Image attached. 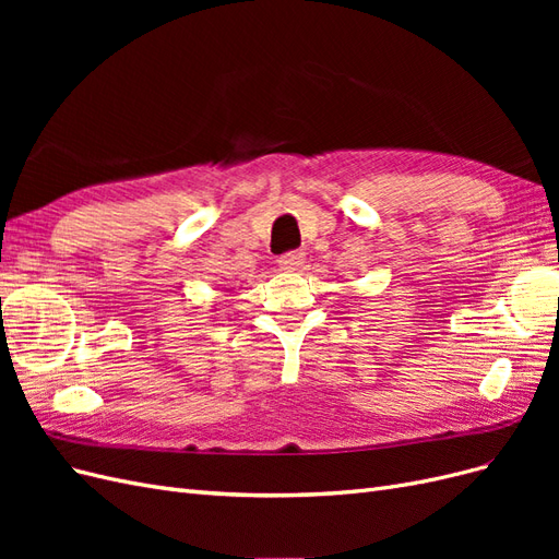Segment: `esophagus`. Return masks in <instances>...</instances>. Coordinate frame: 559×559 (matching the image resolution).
Here are the masks:
<instances>
[{"instance_id":"obj_1","label":"esophagus","mask_w":559,"mask_h":559,"mask_svg":"<svg viewBox=\"0 0 559 559\" xmlns=\"http://www.w3.org/2000/svg\"><path fill=\"white\" fill-rule=\"evenodd\" d=\"M277 263H280L282 270H298L302 263H306V253L298 251V249L286 251V253H282V257L277 259Z\"/></svg>"}]
</instances>
